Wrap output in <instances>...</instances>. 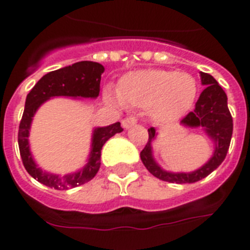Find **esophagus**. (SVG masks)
Listing matches in <instances>:
<instances>
[{"label":"esophagus","instance_id":"1","mask_svg":"<svg viewBox=\"0 0 250 250\" xmlns=\"http://www.w3.org/2000/svg\"><path fill=\"white\" fill-rule=\"evenodd\" d=\"M136 123H138V119L134 118V116H127V118H125L121 121V124H123V126L125 129H129V127L134 126V125H136Z\"/></svg>","mask_w":250,"mask_h":250}]
</instances>
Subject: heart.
Returning <instances> with one entry per match:
<instances>
[{"mask_svg":"<svg viewBox=\"0 0 250 250\" xmlns=\"http://www.w3.org/2000/svg\"><path fill=\"white\" fill-rule=\"evenodd\" d=\"M198 85L191 75L171 70L147 68L130 72L120 80L118 98L121 104L135 107H147L151 118L167 123L180 118L193 106ZM106 99L115 101L106 92Z\"/></svg>","mask_w":250,"mask_h":250,"instance_id":"obj_1","label":"heart"}]
</instances>
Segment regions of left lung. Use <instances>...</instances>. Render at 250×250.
Returning a JSON list of instances; mask_svg holds the SVG:
<instances>
[{
  "instance_id": "left-lung-1",
  "label": "left lung",
  "mask_w": 250,
  "mask_h": 250,
  "mask_svg": "<svg viewBox=\"0 0 250 250\" xmlns=\"http://www.w3.org/2000/svg\"><path fill=\"white\" fill-rule=\"evenodd\" d=\"M200 77H202V83L207 87L203 90L199 99L196 101L195 109L183 119L182 124L189 127L202 126L209 138L214 141L215 150L210 160L195 171L170 173L161 169L154 160L151 143L155 139L156 131L154 127H150L147 130L149 140L144 149L141 150L140 158L143 164L150 173L164 182L178 183V184L199 182L213 173L214 170L222 164L228 152L231 134H233V118L228 109V98L224 90L222 89V86L216 83L211 75L200 72Z\"/></svg>"
}]
</instances>
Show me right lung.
Returning a JSON list of instances; mask_svg holds the SVG:
<instances>
[{"mask_svg":"<svg viewBox=\"0 0 250 250\" xmlns=\"http://www.w3.org/2000/svg\"><path fill=\"white\" fill-rule=\"evenodd\" d=\"M104 66L92 61H80L71 66L51 71L37 81L34 89L28 92L25 110L19 127V147L23 167L34 179L46 187L54 189H70L90 182L100 169L101 149L104 144L115 134L123 131L120 123L105 127H96L92 134V144L87 164L76 173L59 176L40 169L35 163L28 144L31 123L35 112L46 100L55 96L95 99L100 92L101 74Z\"/></svg>","mask_w":250,"mask_h":250,"instance_id":"add662e5","label":"right lung"}]
</instances>
